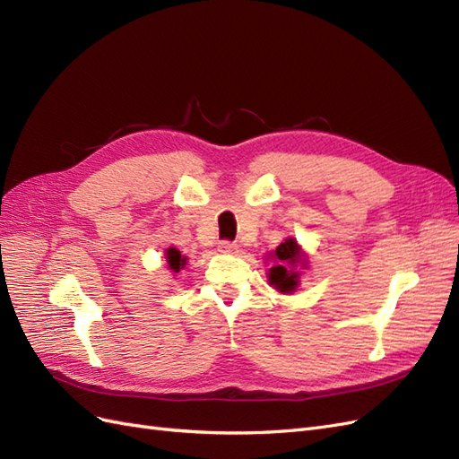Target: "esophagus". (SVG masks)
<instances>
[{
  "label": "esophagus",
  "mask_w": 459,
  "mask_h": 459,
  "mask_svg": "<svg viewBox=\"0 0 459 459\" xmlns=\"http://www.w3.org/2000/svg\"><path fill=\"white\" fill-rule=\"evenodd\" d=\"M218 251L220 253H238V245L231 243V241H221L218 245Z\"/></svg>",
  "instance_id": "esophagus-1"
}]
</instances>
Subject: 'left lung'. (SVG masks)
Listing matches in <instances>:
<instances>
[{
	"label": "left lung",
	"instance_id": "8db88e82",
	"mask_svg": "<svg viewBox=\"0 0 459 459\" xmlns=\"http://www.w3.org/2000/svg\"><path fill=\"white\" fill-rule=\"evenodd\" d=\"M275 266L268 272V283L283 295H293L300 285L302 270L308 268V255L295 238H287L272 253Z\"/></svg>",
	"mask_w": 459,
	"mask_h": 459
}]
</instances>
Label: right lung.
Wrapping results in <instances>:
<instances>
[{
	"mask_svg": "<svg viewBox=\"0 0 459 459\" xmlns=\"http://www.w3.org/2000/svg\"><path fill=\"white\" fill-rule=\"evenodd\" d=\"M186 264H187V258L179 253L178 248H174V247L166 248V266H169L170 272L178 273L179 270L186 268Z\"/></svg>",
	"mask_w": 459,
	"mask_h": 459,
	"instance_id": "1",
	"label": "right lung"
}]
</instances>
